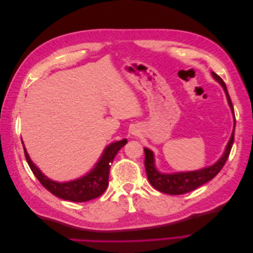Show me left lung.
I'll use <instances>...</instances> for the list:
<instances>
[{"label": "left lung", "mask_w": 253, "mask_h": 253, "mask_svg": "<svg viewBox=\"0 0 253 253\" xmlns=\"http://www.w3.org/2000/svg\"><path fill=\"white\" fill-rule=\"evenodd\" d=\"M213 78L215 79L221 86H223L227 99L228 103L230 105L233 117H234V128H235V116H234V110L233 105L231 102L230 96L228 94V90L226 87V84L223 81L218 75L212 72ZM234 128L232 135L230 137V140H229L226 150L224 152V155L219 158L217 163L214 164L211 167L204 168V169L192 171V172H180V173H174V174H164L157 171L156 167L154 165V155H153V152L147 148H144V167H145V172L148 175V179L151 185L154 187L156 190L160 191L163 193L171 194V195H179V194H185L188 192H191L198 187H201L204 183L208 182L212 178L215 177L218 174V172L223 169L225 166V163L230 154V151L233 144L234 140Z\"/></svg>", "instance_id": "1"}]
</instances>
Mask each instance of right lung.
Here are the masks:
<instances>
[{
	"instance_id": "right-lung-1",
	"label": "right lung",
	"mask_w": 253,
	"mask_h": 253,
	"mask_svg": "<svg viewBox=\"0 0 253 253\" xmlns=\"http://www.w3.org/2000/svg\"><path fill=\"white\" fill-rule=\"evenodd\" d=\"M126 142V139H122L108 145L93 170L81 178L67 182L52 181L46 177L30 160L24 145L23 148H24V154L29 168L45 189H47L50 193L59 198H62V200L83 203L100 196L108 188L111 164L118 151Z\"/></svg>"
}]
</instances>
